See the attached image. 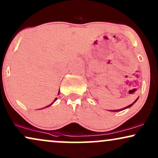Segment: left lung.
Instances as JSON below:
<instances>
[{
	"instance_id": "1",
	"label": "left lung",
	"mask_w": 158,
	"mask_h": 158,
	"mask_svg": "<svg viewBox=\"0 0 158 158\" xmlns=\"http://www.w3.org/2000/svg\"><path fill=\"white\" fill-rule=\"evenodd\" d=\"M138 98H137L136 100H135V101H134V102H133V103H131V105L127 106H126V107H125V108H123V109H117V110H111V111H114V112H115V111H119L124 110V109H128V108H130V107H131V106H133V104H134V103H135V102H136V101H137V100H138ZM109 111H110V110H109Z\"/></svg>"
}]
</instances>
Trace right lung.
Wrapping results in <instances>:
<instances>
[{
	"instance_id": "obj_1",
	"label": "right lung",
	"mask_w": 158,
	"mask_h": 158,
	"mask_svg": "<svg viewBox=\"0 0 158 158\" xmlns=\"http://www.w3.org/2000/svg\"><path fill=\"white\" fill-rule=\"evenodd\" d=\"M60 93V90H59V93H58V94ZM57 98H56L55 99V100H54V101H53V102L52 103H51V104H49V106H46V107H44V108H47V107H49V106H50L52 105V103H54V102H55V101H57Z\"/></svg>"
}]
</instances>
